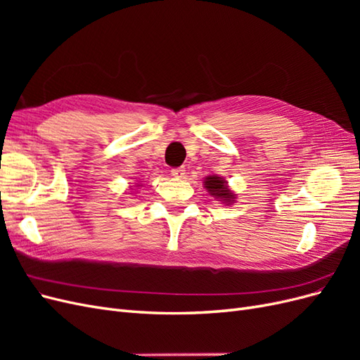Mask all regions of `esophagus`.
Here are the masks:
<instances>
[{
  "label": "esophagus",
  "mask_w": 360,
  "mask_h": 360,
  "mask_svg": "<svg viewBox=\"0 0 360 360\" xmlns=\"http://www.w3.org/2000/svg\"><path fill=\"white\" fill-rule=\"evenodd\" d=\"M184 167H179V168H172L171 169V176L176 177V179H183L184 177Z\"/></svg>",
  "instance_id": "34e87169"
}]
</instances>
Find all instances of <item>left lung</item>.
<instances>
[{
  "label": "left lung",
  "mask_w": 360,
  "mask_h": 360,
  "mask_svg": "<svg viewBox=\"0 0 360 360\" xmlns=\"http://www.w3.org/2000/svg\"><path fill=\"white\" fill-rule=\"evenodd\" d=\"M204 183H205L204 188L209 191V193L213 195V197L221 198L222 201H225L228 204L234 201L233 200L234 195L230 192V189L225 186L226 181L224 179L217 177V176H209V177L204 180Z\"/></svg>",
  "instance_id": "8db88e82"
}]
</instances>
